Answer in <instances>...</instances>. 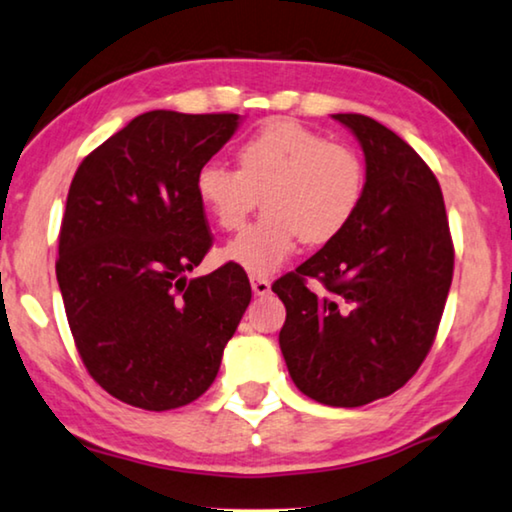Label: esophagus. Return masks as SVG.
I'll use <instances>...</instances> for the list:
<instances>
[{"label": "esophagus", "instance_id": "obj_1", "mask_svg": "<svg viewBox=\"0 0 512 512\" xmlns=\"http://www.w3.org/2000/svg\"><path fill=\"white\" fill-rule=\"evenodd\" d=\"M250 285H253V292L257 294V297H262V294H269V290H271L269 278L257 276V273H253V276H250Z\"/></svg>", "mask_w": 512, "mask_h": 512}]
</instances>
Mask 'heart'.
<instances>
[{
  "label": "heart",
  "instance_id": "heart-1",
  "mask_svg": "<svg viewBox=\"0 0 512 512\" xmlns=\"http://www.w3.org/2000/svg\"><path fill=\"white\" fill-rule=\"evenodd\" d=\"M239 169L206 162L194 178L201 206L220 229H239L262 197L264 215L222 250L227 262L269 273L297 248L325 246L348 227L364 194L355 148L294 120H269L236 153Z\"/></svg>",
  "mask_w": 512,
  "mask_h": 512
}]
</instances>
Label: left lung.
<instances>
[{
	"label": "left lung",
	"instance_id": "left-lung-1",
	"mask_svg": "<svg viewBox=\"0 0 512 512\" xmlns=\"http://www.w3.org/2000/svg\"><path fill=\"white\" fill-rule=\"evenodd\" d=\"M366 160L357 213L336 239L271 285L285 304L287 371L306 397L357 408L420 369L448 299L455 248L427 162L369 115L336 113ZM320 279L325 295L305 283Z\"/></svg>",
	"mask_w": 512,
	"mask_h": 512
}]
</instances>
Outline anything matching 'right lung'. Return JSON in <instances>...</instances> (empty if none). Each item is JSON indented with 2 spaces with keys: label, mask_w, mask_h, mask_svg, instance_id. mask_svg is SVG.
Here are the masks:
<instances>
[{
  "label": "right lung",
  "mask_w": 512,
  "mask_h": 512,
  "mask_svg": "<svg viewBox=\"0 0 512 512\" xmlns=\"http://www.w3.org/2000/svg\"><path fill=\"white\" fill-rule=\"evenodd\" d=\"M236 127V113L148 111L71 181L55 262L64 311L85 369L129 406L199 399L253 297L234 262L185 278L213 246L194 178Z\"/></svg>",
  "instance_id": "right-lung-1"
}]
</instances>
